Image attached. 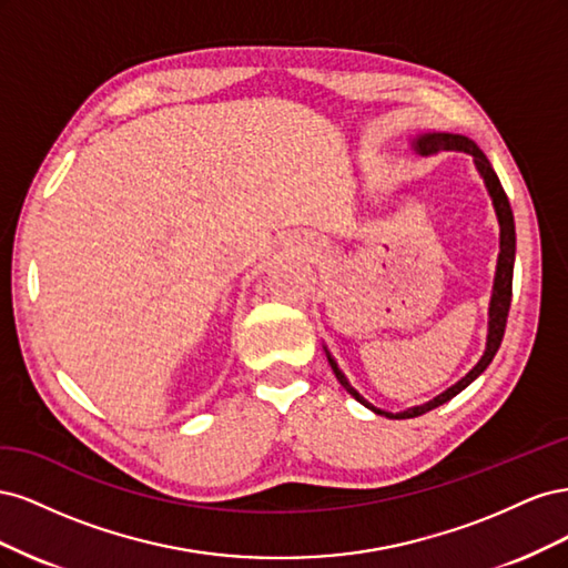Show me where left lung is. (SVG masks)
I'll return each mask as SVG.
<instances>
[{
	"instance_id": "obj_1",
	"label": "left lung",
	"mask_w": 568,
	"mask_h": 568,
	"mask_svg": "<svg viewBox=\"0 0 568 568\" xmlns=\"http://www.w3.org/2000/svg\"><path fill=\"white\" fill-rule=\"evenodd\" d=\"M412 149H415L419 156H436V153L443 151H457V153H469L474 159V168L476 173L480 175L486 184V192L493 201V211L497 217V225H500V253H497V265H495V280H493V294H490V303H488V334H486V351L480 355L478 363L462 376L457 384H453L450 388H445L443 393H438L434 400H428L424 405H415V407H407L403 412H386L382 407H374L365 395H359L357 388H353V384L346 379V374L341 372L338 363L334 359V355L329 353V348L322 346L326 353V359H329V365L336 374L338 384L346 388L357 403H363L367 409H372L374 415H382L388 419H412V417H419L424 412L434 409L443 403L453 400L457 393H462L467 388L474 379H478L480 374L486 372V367L493 363V357L500 348L503 336H505V324H507V315H509V303H511V277H514V257H517V230H514V213H511V205L509 199L505 194V189L497 180L495 170L490 165V161L486 159V153L476 146V142H471L469 136L464 134H453V132H422L417 134L415 140L409 142Z\"/></svg>"
}]
</instances>
